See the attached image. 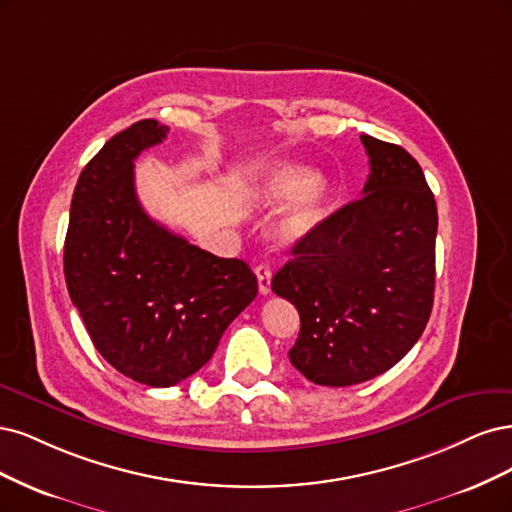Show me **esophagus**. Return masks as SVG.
<instances>
[{
  "instance_id": "34e87169",
  "label": "esophagus",
  "mask_w": 512,
  "mask_h": 512,
  "mask_svg": "<svg viewBox=\"0 0 512 512\" xmlns=\"http://www.w3.org/2000/svg\"><path fill=\"white\" fill-rule=\"evenodd\" d=\"M255 274H257V283H259V293L268 295L272 291V287H270V283H272L270 263H259V266L255 268Z\"/></svg>"
}]
</instances>
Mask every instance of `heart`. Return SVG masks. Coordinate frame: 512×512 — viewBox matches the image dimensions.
Listing matches in <instances>:
<instances>
[{"label": "heart", "instance_id": "b5f03b06", "mask_svg": "<svg viewBox=\"0 0 512 512\" xmlns=\"http://www.w3.org/2000/svg\"><path fill=\"white\" fill-rule=\"evenodd\" d=\"M261 193L270 202L293 200L276 225V240L285 246L308 238L327 217L329 187L304 168H274L263 183Z\"/></svg>", "mask_w": 512, "mask_h": 512}]
</instances>
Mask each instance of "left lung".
Listing matches in <instances>:
<instances>
[{"label":"left lung","mask_w":512,"mask_h":512,"mask_svg":"<svg viewBox=\"0 0 512 512\" xmlns=\"http://www.w3.org/2000/svg\"><path fill=\"white\" fill-rule=\"evenodd\" d=\"M370 176L291 249L272 291L300 312L291 364L308 381L349 387L387 372L430 321L438 210L417 159L361 136Z\"/></svg>","instance_id":"left-lung-1"}]
</instances>
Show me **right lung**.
Here are the masks:
<instances>
[{"instance_id":"obj_1","label":"right lung","mask_w":512,"mask_h":512,"mask_svg":"<svg viewBox=\"0 0 512 512\" xmlns=\"http://www.w3.org/2000/svg\"><path fill=\"white\" fill-rule=\"evenodd\" d=\"M166 134L144 119L102 146L78 176L63 246L65 283L95 349L148 387H172L208 364L257 295L242 259L202 251L140 206L134 159Z\"/></svg>"}]
</instances>
